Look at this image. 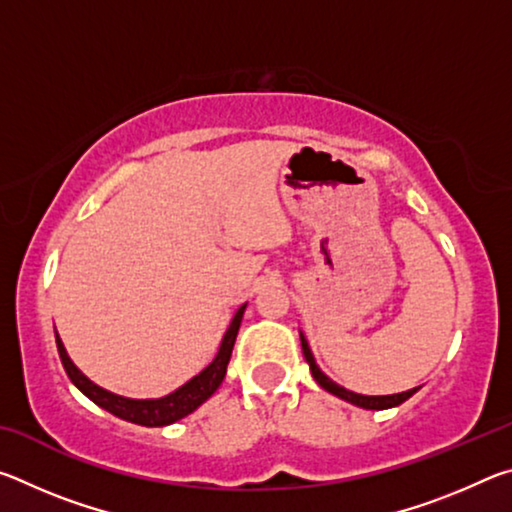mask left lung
Wrapping results in <instances>:
<instances>
[{"label":"left lung","instance_id":"8db88e82","mask_svg":"<svg viewBox=\"0 0 512 512\" xmlns=\"http://www.w3.org/2000/svg\"><path fill=\"white\" fill-rule=\"evenodd\" d=\"M300 343H302V354H305V359L309 363V370L314 379L318 381V386H323L327 393H332L336 397H341V400L350 402L354 406H361V409H370V411H384V409H393V406H400L402 402L409 400L413 393H418V388H411V391H404V393H397V395H359V393H352L348 388H343L336 384V381L329 379L323 370L318 368V363L314 359V354L309 350V343L305 339V334L300 332Z\"/></svg>","mask_w":512,"mask_h":512}]
</instances>
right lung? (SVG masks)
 I'll return each instance as SVG.
<instances>
[{
	"instance_id": "right-lung-1",
	"label": "right lung",
	"mask_w": 512,
	"mask_h": 512,
	"mask_svg": "<svg viewBox=\"0 0 512 512\" xmlns=\"http://www.w3.org/2000/svg\"><path fill=\"white\" fill-rule=\"evenodd\" d=\"M244 311H246V305H241L237 309L228 332L223 334L221 348L216 352V357L212 359L210 366L198 372L196 377L189 379L187 384L180 386L178 391L164 395L160 400H131V397H121L106 391V388L94 384V381H90L79 368L74 366V361L67 357V350L63 341H60L58 332H56V345H58V354L65 366L67 377L72 379V384L79 388L85 397H90L94 404L126 422L142 424V427H164V424H171L180 418H185L189 413H194L198 406H201L205 400H210V397L216 393V388L221 386L225 370H228L232 348H235V339H237L241 318H244Z\"/></svg>"
}]
</instances>
